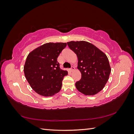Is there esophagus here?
Returning <instances> with one entry per match:
<instances>
[{"mask_svg": "<svg viewBox=\"0 0 134 134\" xmlns=\"http://www.w3.org/2000/svg\"><path fill=\"white\" fill-rule=\"evenodd\" d=\"M74 69H75V68H74V66H71V68L70 69V70H70V72H71V71H73Z\"/></svg>", "mask_w": 134, "mask_h": 134, "instance_id": "1", "label": "esophagus"}]
</instances>
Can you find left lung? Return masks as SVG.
<instances>
[{
    "label": "left lung",
    "instance_id": "8db88e82",
    "mask_svg": "<svg viewBox=\"0 0 134 134\" xmlns=\"http://www.w3.org/2000/svg\"><path fill=\"white\" fill-rule=\"evenodd\" d=\"M78 58V67L82 74L75 83L77 90L84 95L93 96L103 90L109 78L111 69L106 55L90 42H67Z\"/></svg>",
    "mask_w": 134,
    "mask_h": 134
}]
</instances>
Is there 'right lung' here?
Instances as JSON below:
<instances>
[{
  "label": "right lung",
  "mask_w": 134,
  "mask_h": 134,
  "mask_svg": "<svg viewBox=\"0 0 134 134\" xmlns=\"http://www.w3.org/2000/svg\"><path fill=\"white\" fill-rule=\"evenodd\" d=\"M66 44L46 43L28 55L24 72L31 87L38 94L51 97L62 89V81L68 71L61 69L57 59Z\"/></svg>",
  "instance_id": "add662e5"
}]
</instances>
